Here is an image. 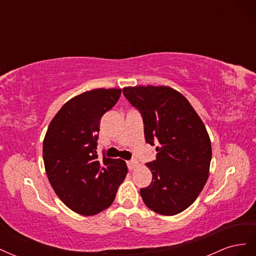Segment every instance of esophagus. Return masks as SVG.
I'll list each match as a JSON object with an SVG mask.
<instances>
[{
    "mask_svg": "<svg viewBox=\"0 0 256 256\" xmlns=\"http://www.w3.org/2000/svg\"><path fill=\"white\" fill-rule=\"evenodd\" d=\"M127 166H128V168L130 170V171H132V170L138 168V164L136 160H130V161H127Z\"/></svg>",
    "mask_w": 256,
    "mask_h": 256,
    "instance_id": "esophagus-1",
    "label": "esophagus"
}]
</instances>
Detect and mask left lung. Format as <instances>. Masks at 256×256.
<instances>
[{"instance_id": "obj_1", "label": "left lung", "mask_w": 256, "mask_h": 256, "mask_svg": "<svg viewBox=\"0 0 256 256\" xmlns=\"http://www.w3.org/2000/svg\"><path fill=\"white\" fill-rule=\"evenodd\" d=\"M129 102L140 110L146 142L157 144L146 164L152 180L140 194L154 212L174 216L187 209L208 180L212 143L204 122L184 95L170 86H127Z\"/></svg>"}]
</instances>
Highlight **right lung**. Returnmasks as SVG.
Instances as JSON below:
<instances>
[{
  "instance_id": "right-lung-1",
  "label": "right lung",
  "mask_w": 256,
  "mask_h": 256,
  "mask_svg": "<svg viewBox=\"0 0 256 256\" xmlns=\"http://www.w3.org/2000/svg\"><path fill=\"white\" fill-rule=\"evenodd\" d=\"M120 88H96L72 98L52 118L42 157L48 180L72 212L94 216L110 207L128 173L122 159L98 158L102 116L114 106Z\"/></svg>"
}]
</instances>
